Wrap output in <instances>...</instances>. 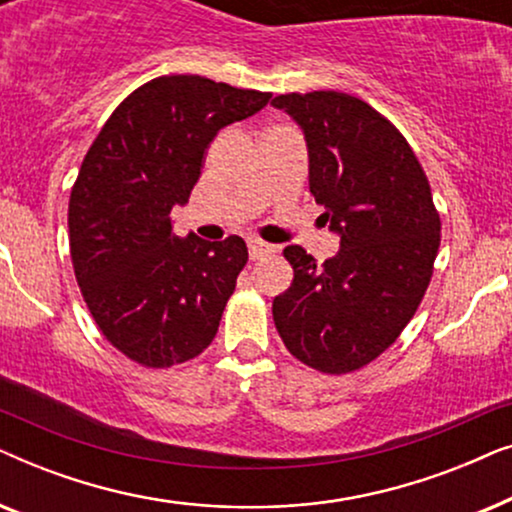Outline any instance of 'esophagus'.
Here are the masks:
<instances>
[{"mask_svg":"<svg viewBox=\"0 0 512 512\" xmlns=\"http://www.w3.org/2000/svg\"><path fill=\"white\" fill-rule=\"evenodd\" d=\"M247 247H249V258L251 261H258V258H263V256H268V254H272V249L270 244H265V242H261V240H254V237H251V240L247 242Z\"/></svg>","mask_w":512,"mask_h":512,"instance_id":"obj_1","label":"esophagus"}]
</instances>
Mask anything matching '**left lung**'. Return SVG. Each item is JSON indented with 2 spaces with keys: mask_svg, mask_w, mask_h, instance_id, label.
Listing matches in <instances>:
<instances>
[{
  "mask_svg": "<svg viewBox=\"0 0 512 512\" xmlns=\"http://www.w3.org/2000/svg\"><path fill=\"white\" fill-rule=\"evenodd\" d=\"M300 125L310 193L340 251L324 265L291 244L289 289L272 317L289 352L328 375L359 370L396 342L422 303L440 216L415 151L387 118L338 90L272 100Z\"/></svg>",
  "mask_w": 512,
  "mask_h": 512,
  "instance_id": "8db88e82",
  "label": "left lung"
}]
</instances>
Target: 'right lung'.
I'll return each mask as SVG.
<instances>
[{
	"instance_id": "add662e5",
	"label": "right lung",
	"mask_w": 512,
	"mask_h": 512,
	"mask_svg": "<svg viewBox=\"0 0 512 512\" xmlns=\"http://www.w3.org/2000/svg\"><path fill=\"white\" fill-rule=\"evenodd\" d=\"M270 93L205 76L144 83L118 104L83 158L69 198V249L95 324L128 359L170 368L209 347L247 265V244L172 233L216 132Z\"/></svg>"
}]
</instances>
